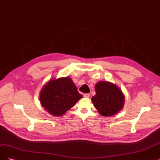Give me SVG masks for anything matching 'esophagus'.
<instances>
[{"label":"esophagus","mask_w":160,"mask_h":160,"mask_svg":"<svg viewBox=\"0 0 160 160\" xmlns=\"http://www.w3.org/2000/svg\"><path fill=\"white\" fill-rule=\"evenodd\" d=\"M89 96H90L89 93H85V94H84V95H83V97H84V98H89Z\"/></svg>","instance_id":"1"}]
</instances>
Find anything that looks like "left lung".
Segmentation results:
<instances>
[{"instance_id": "left-lung-1", "label": "left lung", "mask_w": 160, "mask_h": 160, "mask_svg": "<svg viewBox=\"0 0 160 160\" xmlns=\"http://www.w3.org/2000/svg\"><path fill=\"white\" fill-rule=\"evenodd\" d=\"M95 89L96 94L91 101L101 115L109 117L123 109L125 96L117 85L109 81H99Z\"/></svg>"}]
</instances>
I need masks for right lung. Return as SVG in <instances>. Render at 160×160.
Wrapping results in <instances>:
<instances>
[{"label": "right lung", "mask_w": 160, "mask_h": 160, "mask_svg": "<svg viewBox=\"0 0 160 160\" xmlns=\"http://www.w3.org/2000/svg\"><path fill=\"white\" fill-rule=\"evenodd\" d=\"M82 98L72 79L66 77L48 81L41 91L39 99L47 112L62 116Z\"/></svg>", "instance_id": "right-lung-1"}]
</instances>
